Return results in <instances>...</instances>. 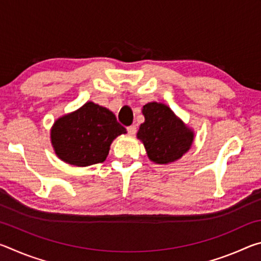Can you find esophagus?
Here are the masks:
<instances>
[{
  "instance_id": "esophagus-1",
  "label": "esophagus",
  "mask_w": 261,
  "mask_h": 261,
  "mask_svg": "<svg viewBox=\"0 0 261 261\" xmlns=\"http://www.w3.org/2000/svg\"><path fill=\"white\" fill-rule=\"evenodd\" d=\"M126 130H127V132H129L130 135H136V132H137V127L135 126V125H130V126H127L126 127Z\"/></svg>"
}]
</instances>
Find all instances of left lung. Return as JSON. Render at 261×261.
<instances>
[{
  "label": "left lung",
  "mask_w": 261,
  "mask_h": 261,
  "mask_svg": "<svg viewBox=\"0 0 261 261\" xmlns=\"http://www.w3.org/2000/svg\"><path fill=\"white\" fill-rule=\"evenodd\" d=\"M145 121L137 132L147 156L158 165L179 160L189 152L194 140V131L189 127L167 105L148 102L141 109Z\"/></svg>",
  "instance_id": "8db88e82"
}]
</instances>
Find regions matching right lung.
Listing matches in <instances>:
<instances>
[{"label":"right lung","mask_w":261,"mask_h":261,"mask_svg":"<svg viewBox=\"0 0 261 261\" xmlns=\"http://www.w3.org/2000/svg\"><path fill=\"white\" fill-rule=\"evenodd\" d=\"M126 129L109 109L87 101L81 108L57 118L50 129L51 146L68 165L87 167L103 162L110 145Z\"/></svg>","instance_id":"add662e5"}]
</instances>
